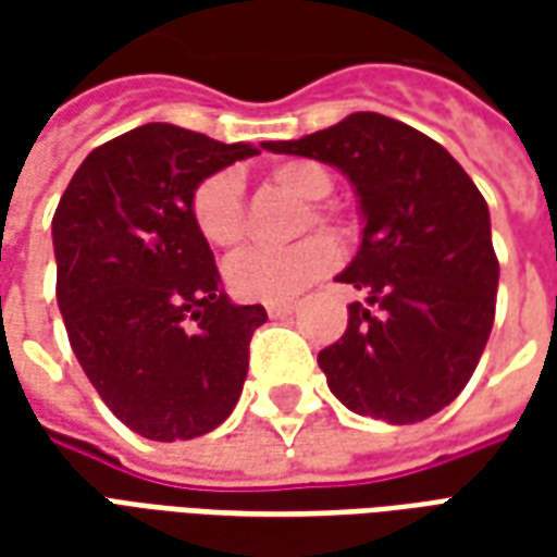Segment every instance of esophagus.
I'll return each instance as SVG.
<instances>
[{
  "label": "esophagus",
  "mask_w": 557,
  "mask_h": 557,
  "mask_svg": "<svg viewBox=\"0 0 557 557\" xmlns=\"http://www.w3.org/2000/svg\"><path fill=\"white\" fill-rule=\"evenodd\" d=\"M265 310H268V315H271V319H280V315H289L292 310H295V304H292V301H271Z\"/></svg>",
  "instance_id": "obj_1"
}]
</instances>
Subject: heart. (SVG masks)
Wrapping results in <instances>:
<instances>
[{"label": "heart", "mask_w": 557, "mask_h": 557, "mask_svg": "<svg viewBox=\"0 0 557 557\" xmlns=\"http://www.w3.org/2000/svg\"><path fill=\"white\" fill-rule=\"evenodd\" d=\"M268 182L283 194L295 196L307 206L301 232L331 226L337 214L319 199H325L334 187L331 172L315 160L292 158L280 160L268 170ZM190 218L196 232L218 250H232L244 238V196L238 175L214 172L196 184L190 196ZM337 265V244L327 235H310L289 250H244L226 262V283L244 301H286L307 289L310 283L325 277Z\"/></svg>", "instance_id": "heart-1"}]
</instances>
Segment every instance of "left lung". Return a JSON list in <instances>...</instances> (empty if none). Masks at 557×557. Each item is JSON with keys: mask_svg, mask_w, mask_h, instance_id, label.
I'll use <instances>...</instances> for the list:
<instances>
[{"mask_svg": "<svg viewBox=\"0 0 557 557\" xmlns=\"http://www.w3.org/2000/svg\"><path fill=\"white\" fill-rule=\"evenodd\" d=\"M265 148L337 166L361 202V247L337 280L367 292L373 310L349 304L346 334L319 351L331 394L387 423L450 406L486 349L498 292L490 208L468 172L379 113Z\"/></svg>", "mask_w": 557, "mask_h": 557, "instance_id": "obj_1", "label": "left lung"}]
</instances>
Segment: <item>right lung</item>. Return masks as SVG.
Masks as SVG:
<instances>
[{
  "label": "right lung",
  "mask_w": 557,
  "mask_h": 557,
  "mask_svg": "<svg viewBox=\"0 0 557 557\" xmlns=\"http://www.w3.org/2000/svg\"><path fill=\"white\" fill-rule=\"evenodd\" d=\"M247 143L151 125L79 163L53 214L55 298L83 373L151 442L206 435L242 397L262 304H232L190 218L196 184Z\"/></svg>",
  "instance_id": "add662e5"
}]
</instances>
